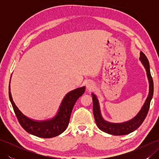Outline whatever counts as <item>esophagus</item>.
Instances as JSON below:
<instances>
[{"label":"esophagus","mask_w":159,"mask_h":159,"mask_svg":"<svg viewBox=\"0 0 159 159\" xmlns=\"http://www.w3.org/2000/svg\"><path fill=\"white\" fill-rule=\"evenodd\" d=\"M87 88L88 89H93L94 88V84L92 82H88L87 83Z\"/></svg>","instance_id":"34e87169"}]
</instances>
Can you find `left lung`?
Masks as SVG:
<instances>
[{"label": "left lung", "instance_id": "8db88e82", "mask_svg": "<svg viewBox=\"0 0 159 159\" xmlns=\"http://www.w3.org/2000/svg\"><path fill=\"white\" fill-rule=\"evenodd\" d=\"M140 56V60L142 62L147 72V75L150 83V92L142 109L135 117H134L133 120L126 121V122L121 124H113L104 121L102 119V116H101L98 101L96 96L92 93L93 112L96 123L98 127L101 130L107 133L114 134V135H124V134H129L139 128L141 126V124L143 123L145 118L146 117L148 111L150 109L151 100L153 96L154 83L152 77L150 74V64L148 59L143 52H141Z\"/></svg>", "mask_w": 159, "mask_h": 159}]
</instances>
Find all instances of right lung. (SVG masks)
<instances>
[{"label": "right lung", "instance_id": "1", "mask_svg": "<svg viewBox=\"0 0 159 159\" xmlns=\"http://www.w3.org/2000/svg\"><path fill=\"white\" fill-rule=\"evenodd\" d=\"M9 96L13 111L20 124L27 133L42 138H51L61 134L68 126L71 113L76 100L85 92V87L71 91L64 98L59 112L54 119L45 121L30 120L23 115L16 106L9 87Z\"/></svg>", "mask_w": 159, "mask_h": 159}]
</instances>
